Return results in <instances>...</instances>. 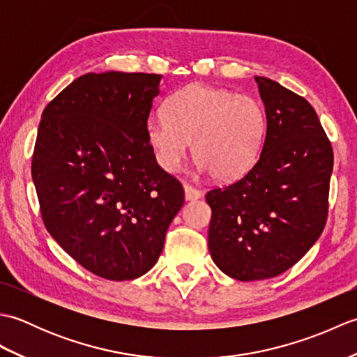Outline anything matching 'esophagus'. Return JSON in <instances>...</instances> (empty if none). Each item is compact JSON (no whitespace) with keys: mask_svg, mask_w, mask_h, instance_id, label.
<instances>
[{"mask_svg":"<svg viewBox=\"0 0 357 357\" xmlns=\"http://www.w3.org/2000/svg\"><path fill=\"white\" fill-rule=\"evenodd\" d=\"M184 195H185V201H196L202 196V193L198 190V188H195L188 184L184 185Z\"/></svg>","mask_w":357,"mask_h":357,"instance_id":"1","label":"esophagus"}]
</instances>
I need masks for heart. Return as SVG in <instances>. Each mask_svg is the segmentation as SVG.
Instances as JSON below:
<instances>
[{
  "label": "heart",
  "mask_w": 357,
  "mask_h": 357,
  "mask_svg": "<svg viewBox=\"0 0 357 357\" xmlns=\"http://www.w3.org/2000/svg\"><path fill=\"white\" fill-rule=\"evenodd\" d=\"M164 113L147 119L146 138L165 172L179 169L190 142L198 169L216 181L241 176L261 155L267 113L253 96L193 84L173 93Z\"/></svg>",
  "instance_id": "b5f03b06"
}]
</instances>
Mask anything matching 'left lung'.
I'll list each match as a JSON object with an SVG mask.
<instances>
[{"label": "left lung", "instance_id": "left-lung-1", "mask_svg": "<svg viewBox=\"0 0 357 357\" xmlns=\"http://www.w3.org/2000/svg\"><path fill=\"white\" fill-rule=\"evenodd\" d=\"M255 79L267 113L261 155L241 179L206 195L211 259L244 282L280 275L319 239L333 172L331 144L310 102Z\"/></svg>", "mask_w": 357, "mask_h": 357}]
</instances>
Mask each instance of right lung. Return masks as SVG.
Returning a JSON list of instances; mask_svg holds the SVG:
<instances>
[{"label":"right lung","mask_w":357,"mask_h":357,"mask_svg":"<svg viewBox=\"0 0 357 357\" xmlns=\"http://www.w3.org/2000/svg\"><path fill=\"white\" fill-rule=\"evenodd\" d=\"M161 75L87 73L44 109L32 179L45 229L93 275L153 268L184 190L156 164L146 123Z\"/></svg>","instance_id":"1"}]
</instances>
